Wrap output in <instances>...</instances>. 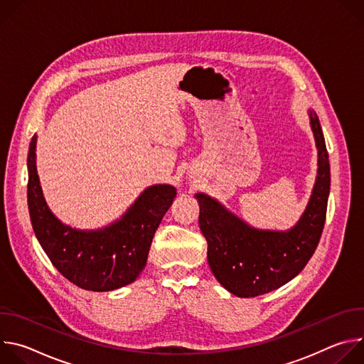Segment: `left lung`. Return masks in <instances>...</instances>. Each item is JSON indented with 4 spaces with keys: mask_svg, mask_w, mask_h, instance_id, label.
<instances>
[{
    "mask_svg": "<svg viewBox=\"0 0 364 364\" xmlns=\"http://www.w3.org/2000/svg\"><path fill=\"white\" fill-rule=\"evenodd\" d=\"M309 121L318 148V176L306 210L294 229H252L216 200L196 196L200 230L207 240V261L216 279L237 296H257L285 285L304 269L317 249L327 215L330 163L316 112L309 111Z\"/></svg>",
    "mask_w": 364,
    "mask_h": 364,
    "instance_id": "8db88e82",
    "label": "left lung"
}]
</instances>
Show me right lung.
Instances as JSON below:
<instances>
[{"label": "right lung", "mask_w": 364, "mask_h": 364, "mask_svg": "<svg viewBox=\"0 0 364 364\" xmlns=\"http://www.w3.org/2000/svg\"><path fill=\"white\" fill-rule=\"evenodd\" d=\"M36 138L28 149V210L34 233L50 262L82 289L112 291L142 272L155 230L177 191L167 184L146 188L128 213L103 230L80 232L62 225L46 205L36 171Z\"/></svg>", "instance_id": "add662e5"}]
</instances>
